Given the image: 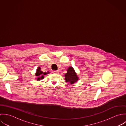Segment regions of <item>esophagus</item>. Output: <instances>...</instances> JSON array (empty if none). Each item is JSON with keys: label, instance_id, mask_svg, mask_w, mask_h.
I'll return each instance as SVG.
<instances>
[{"label": "esophagus", "instance_id": "34e87169", "mask_svg": "<svg viewBox=\"0 0 126 126\" xmlns=\"http://www.w3.org/2000/svg\"><path fill=\"white\" fill-rule=\"evenodd\" d=\"M52 73L53 74H57V73H58V71H56V70H53V71H52Z\"/></svg>", "mask_w": 126, "mask_h": 126}]
</instances>
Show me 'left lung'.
<instances>
[{"label":"left lung","mask_w":126,"mask_h":126,"mask_svg":"<svg viewBox=\"0 0 126 126\" xmlns=\"http://www.w3.org/2000/svg\"><path fill=\"white\" fill-rule=\"evenodd\" d=\"M65 80L71 84L75 83L78 79L74 68L72 67H69L67 70V73L65 75Z\"/></svg>","instance_id":"left-lung-1"}]
</instances>
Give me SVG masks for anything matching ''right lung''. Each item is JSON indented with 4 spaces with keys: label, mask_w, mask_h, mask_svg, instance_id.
<instances>
[{
    "label": "right lung",
    "mask_w": 126,
    "mask_h": 126,
    "mask_svg": "<svg viewBox=\"0 0 126 126\" xmlns=\"http://www.w3.org/2000/svg\"><path fill=\"white\" fill-rule=\"evenodd\" d=\"M49 74V73H43L42 71H40V68L38 67V69H37L36 73L35 74V76H38L37 78V80H40V79H42L44 78V76L43 75H46V74Z\"/></svg>",
    "instance_id": "add662e5"
}]
</instances>
